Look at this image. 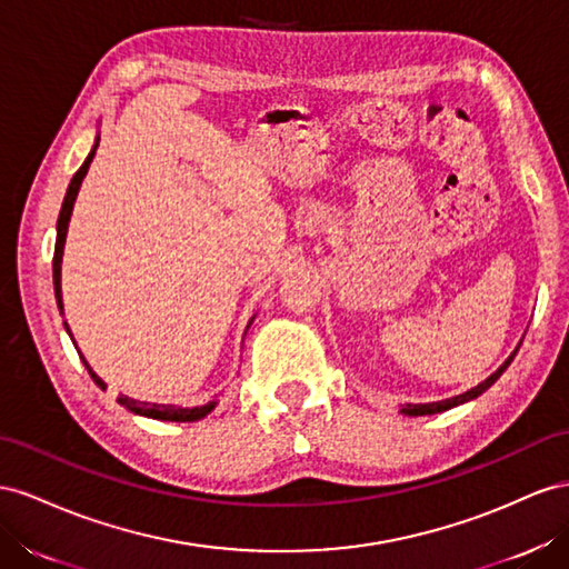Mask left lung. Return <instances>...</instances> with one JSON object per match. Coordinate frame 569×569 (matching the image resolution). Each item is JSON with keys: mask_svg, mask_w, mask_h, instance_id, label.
Returning a JSON list of instances; mask_svg holds the SVG:
<instances>
[{"mask_svg": "<svg viewBox=\"0 0 569 569\" xmlns=\"http://www.w3.org/2000/svg\"><path fill=\"white\" fill-rule=\"evenodd\" d=\"M517 350H519V346L512 350V355L508 357L506 362H502L493 375L486 379V381H481L479 386H475V388H469V391H465V393H460V396H452V398H446V400H436V402H405V405H400V412L402 415H408V417H421V415H436V412H446V410H450V408H458V405H462V402H469V400H475V398H479L486 388H491L498 379H500V375L502 371H506L508 367H510V362L515 360V355H517Z\"/></svg>", "mask_w": 569, "mask_h": 569, "instance_id": "8db88e82", "label": "left lung"}]
</instances>
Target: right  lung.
<instances>
[{
  "mask_svg": "<svg viewBox=\"0 0 569 569\" xmlns=\"http://www.w3.org/2000/svg\"><path fill=\"white\" fill-rule=\"evenodd\" d=\"M97 144H100V136L94 138V144L90 154L86 157L83 167H80L76 171V176L71 178L69 183V190H67V198H63V204H61V212H59V221H57V246H54V262H52V276H54V298H57V307L59 312L63 315V300H61V257H63V246H67V231H69V221H71V212H73V202L78 198V190H80V183H83V178L90 169V161L97 152ZM254 321V317L250 319V323ZM248 323V329H250ZM63 329H67V333L71 336V329L69 323L63 321ZM246 329V331H248ZM73 340V336H71ZM78 350V348H76ZM80 355V352H78ZM80 360H83L88 375L92 377V381L102 388H107V383L94 375L92 367L88 365V360L83 355H80ZM119 405H123L126 410H131L133 415H140V417H150V419H161V421H198L202 417H207L209 412H212L217 408V400L207 402V405H198V408H181V405H161V402H144V400H136V398H128V396H119Z\"/></svg>",
  "mask_w": 569,
  "mask_h": 569,
  "instance_id": "obj_1",
  "label": "right lung"
}]
</instances>
